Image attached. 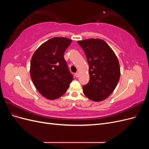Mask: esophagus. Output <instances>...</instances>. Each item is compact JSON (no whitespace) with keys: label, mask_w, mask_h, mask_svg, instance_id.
I'll return each mask as SVG.
<instances>
[{"label":"esophagus","mask_w":149,"mask_h":149,"mask_svg":"<svg viewBox=\"0 0 149 149\" xmlns=\"http://www.w3.org/2000/svg\"><path fill=\"white\" fill-rule=\"evenodd\" d=\"M74 76H76V78H78V76H79V73H75V74H74Z\"/></svg>","instance_id":"1"}]
</instances>
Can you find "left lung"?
<instances>
[{
    "instance_id": "8db88e82",
    "label": "left lung",
    "mask_w": 149,
    "mask_h": 149,
    "mask_svg": "<svg viewBox=\"0 0 149 149\" xmlns=\"http://www.w3.org/2000/svg\"><path fill=\"white\" fill-rule=\"evenodd\" d=\"M78 43L84 50L89 65V81L83 87V93L93 101L104 100L119 82L120 71L118 58L101 39L90 38Z\"/></svg>"
}]
</instances>
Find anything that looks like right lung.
I'll list each match as a JSON object with an SVG mask.
<instances>
[{"label": "right lung", "instance_id": "right-lung-1", "mask_svg": "<svg viewBox=\"0 0 149 149\" xmlns=\"http://www.w3.org/2000/svg\"><path fill=\"white\" fill-rule=\"evenodd\" d=\"M72 40L54 37L35 52L30 62V73L38 91L48 100L62 96L73 79L64 59V53Z\"/></svg>", "mask_w": 149, "mask_h": 149}]
</instances>
